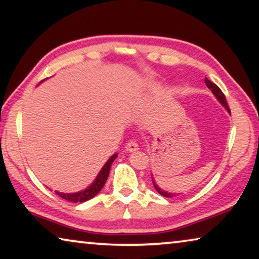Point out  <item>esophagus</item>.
I'll return each mask as SVG.
<instances>
[{
    "label": "esophagus",
    "instance_id": "obj_1",
    "mask_svg": "<svg viewBox=\"0 0 259 259\" xmlns=\"http://www.w3.org/2000/svg\"><path fill=\"white\" fill-rule=\"evenodd\" d=\"M138 144L136 143V142H129L128 144H126V146H125V150L128 151V152H135V151H137L138 150Z\"/></svg>",
    "mask_w": 259,
    "mask_h": 259
}]
</instances>
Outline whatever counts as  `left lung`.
<instances>
[{"label":"left lung","mask_w":259,"mask_h":259,"mask_svg":"<svg viewBox=\"0 0 259 259\" xmlns=\"http://www.w3.org/2000/svg\"><path fill=\"white\" fill-rule=\"evenodd\" d=\"M204 83H205V84H207V87L209 88V89L211 90V93L214 95V97L217 98L218 102L221 103V104L223 105V106H224V107L226 108V111L231 114V111H230V108H229V105H227L226 98H225L224 94L222 93V90L219 89V88H218L216 84H214V83H212L211 81H209L207 77H205ZM152 182H153V185H154V187H155V190H156L157 192H159L162 196H164V198H174V196L176 195V194H172V193H168V192H165V191H163V190H161V188H160L159 186H157L156 183L154 182V177H153V175H152Z\"/></svg>","instance_id":"1"}]
</instances>
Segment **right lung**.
I'll use <instances>...</instances> for the list:
<instances>
[{
    "label": "right lung",
    "instance_id": "1",
    "mask_svg": "<svg viewBox=\"0 0 259 259\" xmlns=\"http://www.w3.org/2000/svg\"><path fill=\"white\" fill-rule=\"evenodd\" d=\"M117 154H113L109 159L107 160L106 163L104 164V166L100 170L99 174L97 175L95 181L91 183V185L88 186L85 190L76 192V193H61V192H57L55 193L57 195H59L61 199H65L69 201V202H85V201L93 199L94 196H96L100 192V190L104 187L105 183H106L108 175H109V170H111L112 163L114 160L116 159Z\"/></svg>",
    "mask_w": 259,
    "mask_h": 259
}]
</instances>
